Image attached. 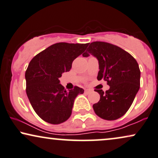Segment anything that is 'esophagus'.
Here are the masks:
<instances>
[{
	"label": "esophagus",
	"instance_id": "1",
	"mask_svg": "<svg viewBox=\"0 0 158 158\" xmlns=\"http://www.w3.org/2000/svg\"><path fill=\"white\" fill-rule=\"evenodd\" d=\"M92 92V90L91 89H85V93H91Z\"/></svg>",
	"mask_w": 158,
	"mask_h": 158
}]
</instances>
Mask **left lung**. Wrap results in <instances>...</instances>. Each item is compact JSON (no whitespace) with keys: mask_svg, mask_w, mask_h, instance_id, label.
Instances as JSON below:
<instances>
[{"mask_svg":"<svg viewBox=\"0 0 158 158\" xmlns=\"http://www.w3.org/2000/svg\"><path fill=\"white\" fill-rule=\"evenodd\" d=\"M92 55L98 60V80L107 81L110 88L100 94V101L93 104L94 111L106 120H115L127 112L140 87L141 72L132 55L111 44L94 41L83 57Z\"/></svg>","mask_w":158,"mask_h":158,"instance_id":"1","label":"left lung"}]
</instances>
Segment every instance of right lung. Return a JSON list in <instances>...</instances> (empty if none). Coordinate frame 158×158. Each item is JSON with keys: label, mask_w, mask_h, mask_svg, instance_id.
<instances>
[{"label": "right lung", "mask_w": 158, "mask_h": 158, "mask_svg": "<svg viewBox=\"0 0 158 158\" xmlns=\"http://www.w3.org/2000/svg\"><path fill=\"white\" fill-rule=\"evenodd\" d=\"M88 44L57 43L35 55L25 72L26 93L35 113L50 124L66 121L72 112L74 100L84 89L79 87L67 91L59 78L69 71L72 63Z\"/></svg>", "instance_id": "add662e5"}]
</instances>
